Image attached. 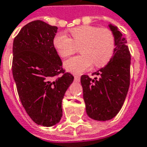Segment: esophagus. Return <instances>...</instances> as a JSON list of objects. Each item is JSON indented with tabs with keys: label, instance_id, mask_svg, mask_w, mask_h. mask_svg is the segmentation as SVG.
Wrapping results in <instances>:
<instances>
[{
	"label": "esophagus",
	"instance_id": "esophagus-1",
	"mask_svg": "<svg viewBox=\"0 0 147 147\" xmlns=\"http://www.w3.org/2000/svg\"><path fill=\"white\" fill-rule=\"evenodd\" d=\"M80 77L79 76H75V81L76 82H80Z\"/></svg>",
	"mask_w": 147,
	"mask_h": 147
}]
</instances>
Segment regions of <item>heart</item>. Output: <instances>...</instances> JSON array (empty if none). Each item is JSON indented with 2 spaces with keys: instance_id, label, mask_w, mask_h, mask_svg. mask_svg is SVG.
I'll list each match as a JSON object with an SVG mask.
<instances>
[{
  "instance_id": "1",
  "label": "heart",
  "mask_w": 147,
  "mask_h": 147,
  "mask_svg": "<svg viewBox=\"0 0 147 147\" xmlns=\"http://www.w3.org/2000/svg\"><path fill=\"white\" fill-rule=\"evenodd\" d=\"M71 39L58 34L53 39V45L58 55L66 58L80 48L81 56L64 62V67L74 74L89 70L93 64L97 67L105 66L110 61L115 49V38L108 28L94 26H80L71 30Z\"/></svg>"
}]
</instances>
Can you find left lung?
Masks as SVG:
<instances>
[{
  "label": "left lung",
  "instance_id": "1",
  "mask_svg": "<svg viewBox=\"0 0 147 147\" xmlns=\"http://www.w3.org/2000/svg\"><path fill=\"white\" fill-rule=\"evenodd\" d=\"M109 27L115 38L113 57L105 67L94 72L98 78L81 76L83 99L87 115L91 119L105 121L120 112L126 98L130 85L131 55L127 40L116 26Z\"/></svg>",
  "mask_w": 147,
  "mask_h": 147
}]
</instances>
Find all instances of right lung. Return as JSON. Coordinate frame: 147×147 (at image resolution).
<instances>
[{
    "mask_svg": "<svg viewBox=\"0 0 147 147\" xmlns=\"http://www.w3.org/2000/svg\"><path fill=\"white\" fill-rule=\"evenodd\" d=\"M57 27L25 25L13 41L12 75L21 103L34 123L51 127L62 117V100L74 76L64 72L53 45Z\"/></svg>",
    "mask_w": 147,
    "mask_h": 147,
    "instance_id": "obj_1",
    "label": "right lung"
}]
</instances>
